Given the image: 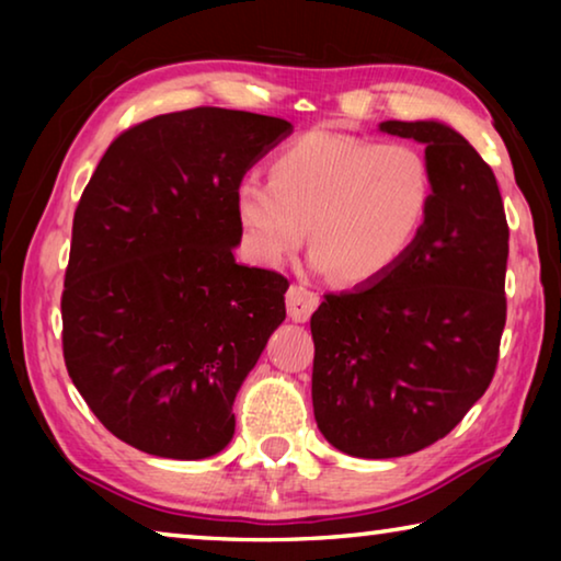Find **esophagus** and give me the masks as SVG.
Here are the masks:
<instances>
[{
	"instance_id": "obj_1",
	"label": "esophagus",
	"mask_w": 561,
	"mask_h": 561,
	"mask_svg": "<svg viewBox=\"0 0 561 561\" xmlns=\"http://www.w3.org/2000/svg\"><path fill=\"white\" fill-rule=\"evenodd\" d=\"M319 307V297L311 289L301 287V284H294L287 291V311L289 319L297 321V324H304L309 321V317L314 314V309Z\"/></svg>"
}]
</instances>
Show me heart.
Listing matches in <instances>:
<instances>
[{
	"instance_id": "heart-1",
	"label": "heart",
	"mask_w": 561,
	"mask_h": 561,
	"mask_svg": "<svg viewBox=\"0 0 561 561\" xmlns=\"http://www.w3.org/2000/svg\"><path fill=\"white\" fill-rule=\"evenodd\" d=\"M433 197V170L421 148L311 130L272 160L270 183L242 180L232 207L244 250L262 267H282L309 227L314 270L366 287L408 257Z\"/></svg>"
}]
</instances>
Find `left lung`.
Wrapping results in <instances>:
<instances>
[{
	"label": "left lung",
	"instance_id": "8db88e82",
	"mask_svg": "<svg viewBox=\"0 0 561 561\" xmlns=\"http://www.w3.org/2000/svg\"><path fill=\"white\" fill-rule=\"evenodd\" d=\"M425 146L435 197L408 257L376 284L327 294L311 317V403L354 458H401L448 435L488 391L505 329L510 230L495 173L443 121H383Z\"/></svg>",
	"mask_w": 561,
	"mask_h": 561
}]
</instances>
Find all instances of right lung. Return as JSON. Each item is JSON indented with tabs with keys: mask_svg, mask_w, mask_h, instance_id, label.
Segmentation results:
<instances>
[{
	"mask_svg": "<svg viewBox=\"0 0 561 561\" xmlns=\"http://www.w3.org/2000/svg\"><path fill=\"white\" fill-rule=\"evenodd\" d=\"M227 108L156 116L113 140L73 215L61 319L73 386L106 428L158 458L203 460L287 317L289 282L237 264L232 195L291 136Z\"/></svg>",
	"mask_w": 561,
	"mask_h": 561,
	"instance_id": "1",
	"label": "right lung"
}]
</instances>
